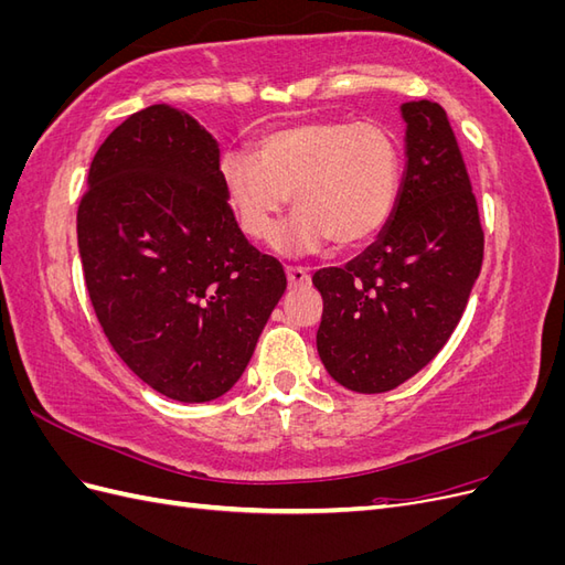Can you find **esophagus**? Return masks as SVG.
Instances as JSON below:
<instances>
[{
	"instance_id": "obj_1",
	"label": "esophagus",
	"mask_w": 565,
	"mask_h": 565,
	"mask_svg": "<svg viewBox=\"0 0 565 565\" xmlns=\"http://www.w3.org/2000/svg\"><path fill=\"white\" fill-rule=\"evenodd\" d=\"M285 273H287V280L292 287H301V285L309 282V278H311L309 268H301V266H287Z\"/></svg>"
}]
</instances>
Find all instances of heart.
I'll return each mask as SVG.
<instances>
[{
    "label": "heart",
    "instance_id": "obj_1",
    "mask_svg": "<svg viewBox=\"0 0 565 565\" xmlns=\"http://www.w3.org/2000/svg\"><path fill=\"white\" fill-rule=\"evenodd\" d=\"M237 226L252 241L276 231L287 198L299 212L278 233L285 254L370 243L396 207L401 148L377 122L313 119L264 134L245 152H224L216 167Z\"/></svg>",
    "mask_w": 565,
    "mask_h": 565
}]
</instances>
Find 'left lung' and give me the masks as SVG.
I'll return each instance as SVG.
<instances>
[{
	"instance_id": "8db88e82",
	"label": "left lung",
	"mask_w": 565,
	"mask_h": 565,
	"mask_svg": "<svg viewBox=\"0 0 565 565\" xmlns=\"http://www.w3.org/2000/svg\"><path fill=\"white\" fill-rule=\"evenodd\" d=\"M405 174L380 237L341 268H320L316 334L330 377L384 393L429 365L455 332L483 264V228L467 164L434 100H409Z\"/></svg>"
}]
</instances>
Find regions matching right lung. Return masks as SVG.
<instances>
[{
    "instance_id": "obj_1",
    "label": "right lung",
    "mask_w": 565,
    "mask_h": 565,
    "mask_svg": "<svg viewBox=\"0 0 565 565\" xmlns=\"http://www.w3.org/2000/svg\"><path fill=\"white\" fill-rule=\"evenodd\" d=\"M218 143L172 106L129 115L96 150L77 245L96 318L125 365L179 403L224 396L287 278L237 228Z\"/></svg>"
}]
</instances>
